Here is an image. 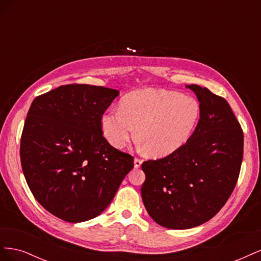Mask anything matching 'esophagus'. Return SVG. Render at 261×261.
Returning <instances> with one entry per match:
<instances>
[{"mask_svg": "<svg viewBox=\"0 0 261 261\" xmlns=\"http://www.w3.org/2000/svg\"><path fill=\"white\" fill-rule=\"evenodd\" d=\"M141 163H143V160L139 159V158H135V160H134V167L138 169L141 167Z\"/></svg>", "mask_w": 261, "mask_h": 261, "instance_id": "esophagus-1", "label": "esophagus"}]
</instances>
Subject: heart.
Returning <instances> with one entry per match:
<instances>
[{"mask_svg":"<svg viewBox=\"0 0 261 261\" xmlns=\"http://www.w3.org/2000/svg\"><path fill=\"white\" fill-rule=\"evenodd\" d=\"M200 115L199 102L191 96L146 88L126 94L120 109L106 110L100 126L107 140L117 149L128 143L136 127L138 141L146 153L162 158L186 145Z\"/></svg>","mask_w":261,"mask_h":261,"instance_id":"obj_1","label":"heart"}]
</instances>
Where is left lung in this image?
I'll return each instance as SVG.
<instances>
[{"instance_id": "1", "label": "left lung", "mask_w": 261, "mask_h": 261, "mask_svg": "<svg viewBox=\"0 0 261 261\" xmlns=\"http://www.w3.org/2000/svg\"><path fill=\"white\" fill-rule=\"evenodd\" d=\"M201 108L198 125L177 151L141 164V198L154 222L185 230L207 222L222 208L238 181L244 135L227 101L187 85Z\"/></svg>"}]
</instances>
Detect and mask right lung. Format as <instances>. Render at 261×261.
Masks as SVG:
<instances>
[{
  "label": "right lung",
  "instance_id": "add662e5",
  "mask_svg": "<svg viewBox=\"0 0 261 261\" xmlns=\"http://www.w3.org/2000/svg\"><path fill=\"white\" fill-rule=\"evenodd\" d=\"M120 91L65 85L37 97L20 139L23 175L53 216L78 223L99 216L134 168V158L103 137L100 118Z\"/></svg>",
  "mask_w": 261,
  "mask_h": 261
}]
</instances>
